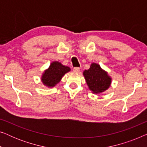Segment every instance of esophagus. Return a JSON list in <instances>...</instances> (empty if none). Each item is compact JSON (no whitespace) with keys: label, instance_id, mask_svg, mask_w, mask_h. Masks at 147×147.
<instances>
[{"label":"esophagus","instance_id":"1","mask_svg":"<svg viewBox=\"0 0 147 147\" xmlns=\"http://www.w3.org/2000/svg\"><path fill=\"white\" fill-rule=\"evenodd\" d=\"M73 71L75 72V73H79L80 71V67H74L73 69Z\"/></svg>","mask_w":147,"mask_h":147}]
</instances>
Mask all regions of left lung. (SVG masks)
<instances>
[{
	"label": "left lung",
	"instance_id": "8db88e82",
	"mask_svg": "<svg viewBox=\"0 0 147 147\" xmlns=\"http://www.w3.org/2000/svg\"><path fill=\"white\" fill-rule=\"evenodd\" d=\"M83 74L88 88L94 94L105 92L111 84L112 78L97 63H92L90 69L85 70Z\"/></svg>",
	"mask_w": 147,
	"mask_h": 147
}]
</instances>
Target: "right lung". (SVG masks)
I'll list each match as a JSON object with an SVG mask.
<instances>
[{"instance_id":"obj_1","label":"right lung","mask_w":147,"mask_h":147,"mask_svg":"<svg viewBox=\"0 0 147 147\" xmlns=\"http://www.w3.org/2000/svg\"><path fill=\"white\" fill-rule=\"evenodd\" d=\"M70 71V68L58 61H53L49 68L43 72L41 81L44 85L49 88L54 87L59 83L63 76Z\"/></svg>"}]
</instances>
